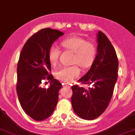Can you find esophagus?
I'll list each match as a JSON object with an SVG mask.
<instances>
[{
	"label": "esophagus",
	"mask_w": 135,
	"mask_h": 135,
	"mask_svg": "<svg viewBox=\"0 0 135 135\" xmlns=\"http://www.w3.org/2000/svg\"><path fill=\"white\" fill-rule=\"evenodd\" d=\"M64 87H68V88H70L71 86L70 85H69V84H66V85L64 86Z\"/></svg>",
	"instance_id": "1"
}]
</instances>
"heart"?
I'll use <instances>...</instances> for the list:
<instances>
[{"mask_svg": "<svg viewBox=\"0 0 135 135\" xmlns=\"http://www.w3.org/2000/svg\"><path fill=\"white\" fill-rule=\"evenodd\" d=\"M62 45L66 49L75 53L73 63L78 64L81 67L86 69L93 64L96 56V49L94 45L85 39L79 37H71L66 39ZM60 51L56 46H52L49 51V59L52 65L58 64ZM78 66H63L57 71V78L65 83H70L80 75Z\"/></svg>", "mask_w": 135, "mask_h": 135, "instance_id": "1", "label": "heart"}]
</instances>
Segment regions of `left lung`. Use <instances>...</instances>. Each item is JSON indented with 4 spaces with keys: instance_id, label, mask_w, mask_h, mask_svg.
Listing matches in <instances>:
<instances>
[{
    "instance_id": "left-lung-1",
    "label": "left lung",
    "mask_w": 135,
    "mask_h": 135,
    "mask_svg": "<svg viewBox=\"0 0 135 135\" xmlns=\"http://www.w3.org/2000/svg\"><path fill=\"white\" fill-rule=\"evenodd\" d=\"M97 54L89 71L78 81L92 84L85 89L71 86V98L74 112L85 120H94L100 116L110 101L118 76V61L114 47L102 31L97 33Z\"/></svg>"
}]
</instances>
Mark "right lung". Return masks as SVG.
Here are the masks:
<instances>
[{"label": "right lung", "instance_id": "add662e5", "mask_svg": "<svg viewBox=\"0 0 135 135\" xmlns=\"http://www.w3.org/2000/svg\"><path fill=\"white\" fill-rule=\"evenodd\" d=\"M64 35L57 30L42 29L26 41L20 55L17 95L23 110L36 121L51 116L58 102L59 91L62 85L49 74L51 70L49 51L53 43ZM45 79L51 80L47 89L41 86Z\"/></svg>", "mask_w": 135, "mask_h": 135}]
</instances>
